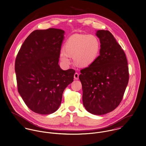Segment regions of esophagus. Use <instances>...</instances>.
Wrapping results in <instances>:
<instances>
[{
    "mask_svg": "<svg viewBox=\"0 0 146 146\" xmlns=\"http://www.w3.org/2000/svg\"><path fill=\"white\" fill-rule=\"evenodd\" d=\"M74 78L75 80H78V78H79V74H78V73H76L74 74Z\"/></svg>",
    "mask_w": 146,
    "mask_h": 146,
    "instance_id": "obj_1",
    "label": "esophagus"
}]
</instances>
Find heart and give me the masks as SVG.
<instances>
[{"mask_svg":"<svg viewBox=\"0 0 146 146\" xmlns=\"http://www.w3.org/2000/svg\"><path fill=\"white\" fill-rule=\"evenodd\" d=\"M100 43L92 35L74 34L66 40L64 49L59 52V59L65 65L70 63L73 57L74 63L80 67H87L92 64L98 57Z\"/></svg>","mask_w":146,"mask_h":146,"instance_id":"b5f03b06","label":"heart"}]
</instances>
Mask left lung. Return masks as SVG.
<instances>
[{"instance_id":"left-lung-1","label":"left lung","mask_w":146,"mask_h":146,"mask_svg":"<svg viewBox=\"0 0 146 146\" xmlns=\"http://www.w3.org/2000/svg\"><path fill=\"white\" fill-rule=\"evenodd\" d=\"M100 55L95 62L81 70L82 101L87 111L104 115L121 102L129 81V69L124 51L111 33L98 30Z\"/></svg>"}]
</instances>
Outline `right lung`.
<instances>
[{
    "mask_svg": "<svg viewBox=\"0 0 146 146\" xmlns=\"http://www.w3.org/2000/svg\"><path fill=\"white\" fill-rule=\"evenodd\" d=\"M64 31L57 29L33 31L25 40L15 62L18 91L36 113H53L59 108L65 88L75 70L58 64Z\"/></svg>",
    "mask_w": 146,
    "mask_h": 146,
    "instance_id": "1",
    "label": "right lung"
}]
</instances>
